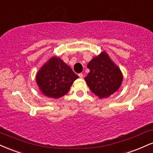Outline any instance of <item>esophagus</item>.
<instances>
[{
    "label": "esophagus",
    "mask_w": 153,
    "mask_h": 153,
    "mask_svg": "<svg viewBox=\"0 0 153 153\" xmlns=\"http://www.w3.org/2000/svg\"><path fill=\"white\" fill-rule=\"evenodd\" d=\"M79 78H81V79H82L83 78V76H84V75H83V74H82V73H80V74H79Z\"/></svg>",
    "instance_id": "34e87169"
}]
</instances>
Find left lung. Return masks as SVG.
Wrapping results in <instances>:
<instances>
[{
  "label": "left lung",
  "mask_w": 153,
  "mask_h": 153,
  "mask_svg": "<svg viewBox=\"0 0 153 153\" xmlns=\"http://www.w3.org/2000/svg\"><path fill=\"white\" fill-rule=\"evenodd\" d=\"M87 68L90 71L84 79L91 91L100 98L108 97L121 86L123 74L106 52L94 57Z\"/></svg>",
  "instance_id": "obj_1"
}]
</instances>
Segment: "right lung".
Listing matches in <instances>:
<instances>
[{
	"instance_id": "1",
	"label": "right lung",
	"mask_w": 153,
	"mask_h": 153,
	"mask_svg": "<svg viewBox=\"0 0 153 153\" xmlns=\"http://www.w3.org/2000/svg\"><path fill=\"white\" fill-rule=\"evenodd\" d=\"M79 76L61 59L51 57L38 71L36 83L41 92L48 97L64 96Z\"/></svg>"
}]
</instances>
